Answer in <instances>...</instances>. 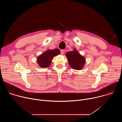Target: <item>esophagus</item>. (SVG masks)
Returning a JSON list of instances; mask_svg holds the SVG:
<instances>
[{"instance_id": "obj_1", "label": "esophagus", "mask_w": 122, "mask_h": 122, "mask_svg": "<svg viewBox=\"0 0 122 122\" xmlns=\"http://www.w3.org/2000/svg\"><path fill=\"white\" fill-rule=\"evenodd\" d=\"M65 53V50H61V55H64Z\"/></svg>"}]
</instances>
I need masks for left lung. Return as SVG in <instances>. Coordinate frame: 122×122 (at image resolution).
Segmentation results:
<instances>
[{
	"label": "left lung",
	"mask_w": 122,
	"mask_h": 122,
	"mask_svg": "<svg viewBox=\"0 0 122 122\" xmlns=\"http://www.w3.org/2000/svg\"><path fill=\"white\" fill-rule=\"evenodd\" d=\"M66 56L71 68L78 70L82 68L85 63V59L77 51L67 52Z\"/></svg>",
	"instance_id": "1"
}]
</instances>
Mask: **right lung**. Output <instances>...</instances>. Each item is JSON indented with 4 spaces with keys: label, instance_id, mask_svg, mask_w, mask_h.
<instances>
[{
    "label": "right lung",
    "instance_id": "obj_1",
    "mask_svg": "<svg viewBox=\"0 0 122 122\" xmlns=\"http://www.w3.org/2000/svg\"><path fill=\"white\" fill-rule=\"evenodd\" d=\"M60 53L59 49L48 50L39 56L37 59L38 64L41 67H46L51 64V62L55 56H57Z\"/></svg>",
    "mask_w": 122,
    "mask_h": 122
}]
</instances>
